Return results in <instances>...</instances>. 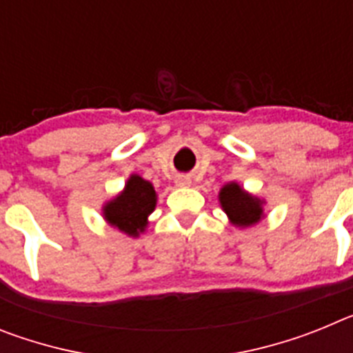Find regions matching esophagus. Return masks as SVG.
<instances>
[{
  "label": "esophagus",
  "instance_id": "esophagus-1",
  "mask_svg": "<svg viewBox=\"0 0 353 353\" xmlns=\"http://www.w3.org/2000/svg\"><path fill=\"white\" fill-rule=\"evenodd\" d=\"M174 183H176L179 187H189L192 182H191V179H189V176H185V174H180V176H176Z\"/></svg>",
  "mask_w": 353,
  "mask_h": 353
}]
</instances>
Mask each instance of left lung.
I'll return each mask as SVG.
<instances>
[{
  "instance_id": "8db88e82",
  "label": "left lung",
  "mask_w": 353,
  "mask_h": 353,
  "mask_svg": "<svg viewBox=\"0 0 353 353\" xmlns=\"http://www.w3.org/2000/svg\"><path fill=\"white\" fill-rule=\"evenodd\" d=\"M219 203L230 223L239 228L252 226L263 217V199L249 194L236 182L226 183L221 189Z\"/></svg>"
}]
</instances>
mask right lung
I'll use <instances>...</instances> for the list:
<instances>
[{"label":"right lung","mask_w":353,"mask_h":353,"mask_svg":"<svg viewBox=\"0 0 353 353\" xmlns=\"http://www.w3.org/2000/svg\"><path fill=\"white\" fill-rule=\"evenodd\" d=\"M157 203V192L148 180L130 174L125 189L104 205L102 214L111 226L129 236H139L148 224V215Z\"/></svg>","instance_id":"obj_1"}]
</instances>
